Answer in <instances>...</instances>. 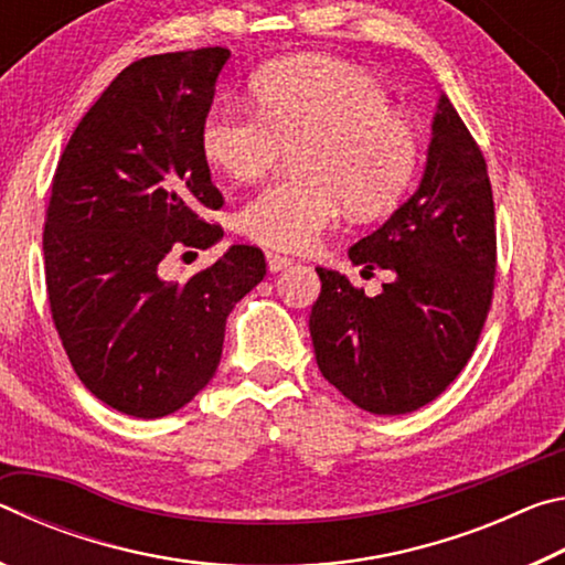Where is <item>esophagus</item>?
Wrapping results in <instances>:
<instances>
[{
  "mask_svg": "<svg viewBox=\"0 0 565 565\" xmlns=\"http://www.w3.org/2000/svg\"><path fill=\"white\" fill-rule=\"evenodd\" d=\"M266 264H269V271H284L286 266L294 264V259L276 254V252H266Z\"/></svg>",
  "mask_w": 565,
  "mask_h": 565,
  "instance_id": "esophagus-1",
  "label": "esophagus"
}]
</instances>
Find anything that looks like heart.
Segmentation results:
<instances>
[{"label":"heart","instance_id":"obj_1","mask_svg":"<svg viewBox=\"0 0 565 565\" xmlns=\"http://www.w3.org/2000/svg\"><path fill=\"white\" fill-rule=\"evenodd\" d=\"M254 109L216 104L202 124L204 159L234 181L269 171L294 149L296 177L262 189L236 226L256 244L303 252L339 222L386 214L414 181L420 141L386 84L363 66L299 54L262 66L248 82Z\"/></svg>","mask_w":565,"mask_h":565}]
</instances>
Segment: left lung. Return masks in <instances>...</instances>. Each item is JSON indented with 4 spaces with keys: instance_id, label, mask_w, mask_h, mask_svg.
<instances>
[{
    "instance_id": "8db88e82",
    "label": "left lung",
    "mask_w": 565,
    "mask_h": 565,
    "mask_svg": "<svg viewBox=\"0 0 565 565\" xmlns=\"http://www.w3.org/2000/svg\"><path fill=\"white\" fill-rule=\"evenodd\" d=\"M349 259L396 279L366 296L319 266L309 329L323 379L379 416L426 406L473 356L495 284L489 167L448 97L438 99L416 194Z\"/></svg>"
}]
</instances>
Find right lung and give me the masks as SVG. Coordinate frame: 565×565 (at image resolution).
<instances>
[{"instance_id": "right-lung-1", "label": "right lung", "mask_w": 565, "mask_h": 565, "mask_svg": "<svg viewBox=\"0 0 565 565\" xmlns=\"http://www.w3.org/2000/svg\"><path fill=\"white\" fill-rule=\"evenodd\" d=\"M224 46L131 62L76 124L44 218L52 321L74 374L104 404L161 418L216 374L226 317L266 276L236 244L186 284L159 279L169 254L214 246L224 206L202 151Z\"/></svg>"}]
</instances>
